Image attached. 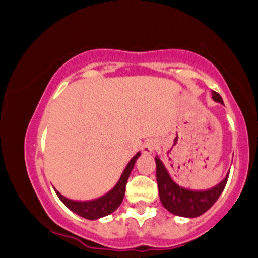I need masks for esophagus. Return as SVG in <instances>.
I'll use <instances>...</instances> for the list:
<instances>
[{"mask_svg":"<svg viewBox=\"0 0 258 258\" xmlns=\"http://www.w3.org/2000/svg\"><path fill=\"white\" fill-rule=\"evenodd\" d=\"M155 148H156L155 142H152V141L147 142V143L142 147V152H143L144 154H150V153H153V150L155 149Z\"/></svg>","mask_w":258,"mask_h":258,"instance_id":"esophagus-1","label":"esophagus"}]
</instances>
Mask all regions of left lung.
<instances>
[{
  "label": "left lung",
  "mask_w": 258,
  "mask_h": 258,
  "mask_svg": "<svg viewBox=\"0 0 258 258\" xmlns=\"http://www.w3.org/2000/svg\"><path fill=\"white\" fill-rule=\"evenodd\" d=\"M212 98L215 102L223 104L222 97L217 92L212 91ZM156 162V180H158L160 200L164 207L171 214L180 216V217L194 218L198 216L205 214L217 201L220 195L223 191L227 184L228 176L220 182V184L215 185L214 188L207 190H191V189L183 188L182 185L177 184L170 176L168 171L162 164L159 156H155Z\"/></svg>",
  "instance_id": "1"
}]
</instances>
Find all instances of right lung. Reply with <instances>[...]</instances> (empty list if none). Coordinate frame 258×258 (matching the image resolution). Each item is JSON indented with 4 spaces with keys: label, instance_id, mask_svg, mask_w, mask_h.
I'll return each mask as SVG.
<instances>
[{
    "label": "right lung",
    "instance_id": "obj_1",
    "mask_svg": "<svg viewBox=\"0 0 258 258\" xmlns=\"http://www.w3.org/2000/svg\"><path fill=\"white\" fill-rule=\"evenodd\" d=\"M139 155H141V153H137L131 159V161L128 162L125 171L121 174L116 185L109 193L98 198V199L91 201H75L65 198L58 190H55V193H57L59 199L63 201V204L68 209H70L73 212L81 216V217L87 218V220H98L100 217L110 215L122 203L123 197H125L127 180H128L130 174H131V171L133 170V166L136 164V160L139 158Z\"/></svg>",
    "mask_w": 258,
    "mask_h": 258
}]
</instances>
